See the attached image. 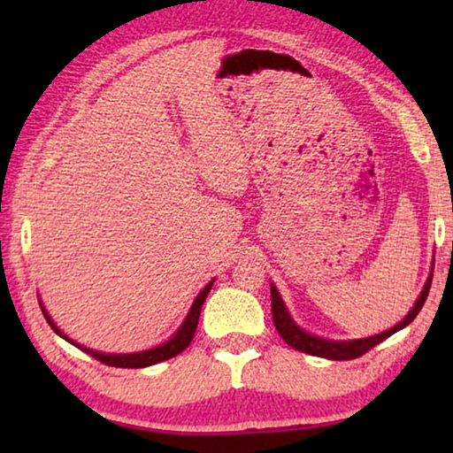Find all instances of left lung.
Instances as JSON below:
<instances>
[{
    "instance_id": "8db88e82",
    "label": "left lung",
    "mask_w": 453,
    "mask_h": 453,
    "mask_svg": "<svg viewBox=\"0 0 453 453\" xmlns=\"http://www.w3.org/2000/svg\"><path fill=\"white\" fill-rule=\"evenodd\" d=\"M432 272H434V267H432ZM432 272H429L426 286H424V289H421V294L418 296L413 308L408 311V316H405L400 324H395L394 327H389L381 334H375L370 337H359V340H327V337L305 332V329L297 326L294 318L289 316V311L286 308V303H283V300H281L278 288H275L273 283H270L272 286V316H273L275 329H278L280 335L286 340L288 346H291L297 351H303V354L326 357V359H335V362H342V359H356L359 356H364L365 351H370L372 348L378 346V343H381L383 340H388L389 335H394L395 332H400V329H403L405 326H410L411 321L416 319V316L421 310V305H424L426 297L429 294V286H432Z\"/></svg>"
}]
</instances>
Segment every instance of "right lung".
Instances as JSON below:
<instances>
[{
	"label": "right lung",
	"mask_w": 453,
	"mask_h": 453,
	"mask_svg": "<svg viewBox=\"0 0 453 453\" xmlns=\"http://www.w3.org/2000/svg\"><path fill=\"white\" fill-rule=\"evenodd\" d=\"M213 286V280L205 286L202 291H199L197 297L194 300V303H191V308L188 311L186 319L181 321V326L178 327V332H175L170 340L159 343V346L151 348V349H143V351H134V354H105V351H96V349H89V348H83L81 343L73 342L72 337H67L61 329L56 326V321L51 319V316L48 313V310H45V305L42 302L40 297V305H42V311L45 319H48V324L51 326L53 332H56L59 337H64L65 342H70L72 346L80 348L81 351H86V354H89L91 357L99 359V362L105 364V365H111V367H148V365H153V364H159V362H165V359H170L173 356L181 354L183 349H186L191 340H194V334L197 329V319H199V313H202V305L205 302V297H208L210 289Z\"/></svg>",
	"instance_id": "1"
}]
</instances>
